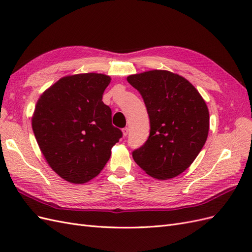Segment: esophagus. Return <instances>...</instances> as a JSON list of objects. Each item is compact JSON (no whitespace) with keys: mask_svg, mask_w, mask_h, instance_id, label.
<instances>
[{"mask_svg":"<svg viewBox=\"0 0 252 252\" xmlns=\"http://www.w3.org/2000/svg\"><path fill=\"white\" fill-rule=\"evenodd\" d=\"M122 131H123V135H124V136H126V135L128 134V131H129V128H128V127H125V128H123V129H122Z\"/></svg>","mask_w":252,"mask_h":252,"instance_id":"1","label":"esophagus"}]
</instances>
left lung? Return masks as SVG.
Wrapping results in <instances>:
<instances>
[{
  "instance_id": "1",
  "label": "left lung",
  "mask_w": 252,
  "mask_h": 252,
  "mask_svg": "<svg viewBox=\"0 0 252 252\" xmlns=\"http://www.w3.org/2000/svg\"><path fill=\"white\" fill-rule=\"evenodd\" d=\"M127 81L141 94L150 121L148 140L132 152L134 162L155 179L177 177L207 140V105L191 83L170 71L150 70Z\"/></svg>"
}]
</instances>
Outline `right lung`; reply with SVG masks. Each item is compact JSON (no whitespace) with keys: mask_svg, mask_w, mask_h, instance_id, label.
<instances>
[{"mask_svg":"<svg viewBox=\"0 0 252 252\" xmlns=\"http://www.w3.org/2000/svg\"><path fill=\"white\" fill-rule=\"evenodd\" d=\"M110 80L102 73L67 75L36 103L32 122L42 154L53 171L74 184L96 177L123 135L102 101Z\"/></svg>","mask_w":252,"mask_h":252,"instance_id":"add662e5","label":"right lung"}]
</instances>
